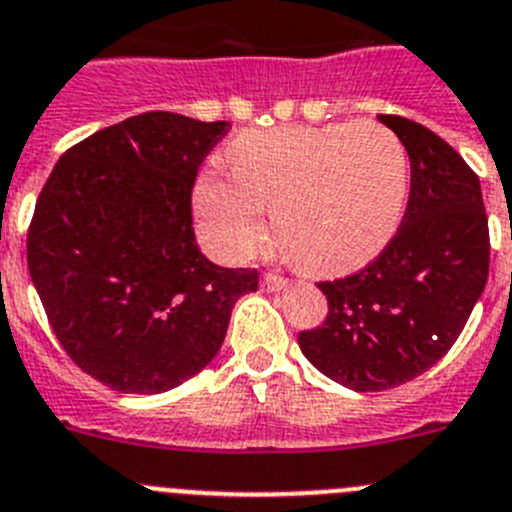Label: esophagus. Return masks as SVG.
Here are the masks:
<instances>
[{
	"label": "esophagus",
	"instance_id": "esophagus-1",
	"mask_svg": "<svg viewBox=\"0 0 512 512\" xmlns=\"http://www.w3.org/2000/svg\"><path fill=\"white\" fill-rule=\"evenodd\" d=\"M290 285L288 278H280V275L275 273H267L265 278H262V290H267V293H278V290H285Z\"/></svg>",
	"mask_w": 512,
	"mask_h": 512
}]
</instances>
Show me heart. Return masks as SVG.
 Returning a JSON list of instances; mask_svg holds the SVG:
<instances>
[{
  "label": "heart",
  "instance_id": "b5f03b06",
  "mask_svg": "<svg viewBox=\"0 0 512 512\" xmlns=\"http://www.w3.org/2000/svg\"><path fill=\"white\" fill-rule=\"evenodd\" d=\"M234 176L204 170L193 186L206 250L242 262L265 239L273 209L280 250L306 273L336 275L388 245L408 196V155L377 122L285 124L229 145Z\"/></svg>",
  "mask_w": 512,
  "mask_h": 512
}]
</instances>
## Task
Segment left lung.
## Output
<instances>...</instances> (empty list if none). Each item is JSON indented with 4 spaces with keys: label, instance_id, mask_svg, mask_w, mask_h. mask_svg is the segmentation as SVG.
Returning a JSON list of instances; mask_svg holds the SVG:
<instances>
[{
    "label": "left lung",
    "instance_id": "1",
    "mask_svg": "<svg viewBox=\"0 0 512 512\" xmlns=\"http://www.w3.org/2000/svg\"><path fill=\"white\" fill-rule=\"evenodd\" d=\"M411 160V196L400 229L375 262L319 283L329 316L301 331L306 359L357 393L390 390L434 367L480 301L490 232L480 178L423 124L382 114Z\"/></svg>",
    "mask_w": 512,
    "mask_h": 512
}]
</instances>
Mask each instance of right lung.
Listing matches in <instances>:
<instances>
[{
	"instance_id": "1",
	"label": "right lung",
	"mask_w": 512,
	"mask_h": 512,
	"mask_svg": "<svg viewBox=\"0 0 512 512\" xmlns=\"http://www.w3.org/2000/svg\"><path fill=\"white\" fill-rule=\"evenodd\" d=\"M229 122L145 112L61 155L40 191L27 267L68 357L119 393L158 395L204 370L257 270L193 237L191 191Z\"/></svg>"
}]
</instances>
